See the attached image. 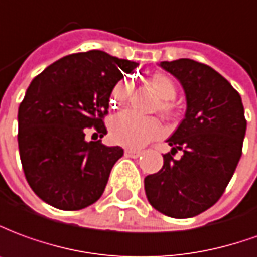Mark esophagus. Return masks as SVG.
I'll return each mask as SVG.
<instances>
[{"label": "esophagus", "mask_w": 257, "mask_h": 257, "mask_svg": "<svg viewBox=\"0 0 257 257\" xmlns=\"http://www.w3.org/2000/svg\"><path fill=\"white\" fill-rule=\"evenodd\" d=\"M124 154L125 156H128V158H138V156L143 154V152H141V151H138V149H125Z\"/></svg>", "instance_id": "esophagus-1"}]
</instances>
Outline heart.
Here are the masks:
<instances>
[{"label":"heart","instance_id":"obj_1","mask_svg":"<svg viewBox=\"0 0 257 257\" xmlns=\"http://www.w3.org/2000/svg\"><path fill=\"white\" fill-rule=\"evenodd\" d=\"M147 83L156 96L162 99L161 110L167 116L174 113L173 101L177 95V85L174 80L166 73H154L148 76ZM132 91V81L120 80L112 90V103H121ZM109 137L117 145L128 148H141L155 138L163 136V125L156 119L138 117L130 112H123L113 116L109 121Z\"/></svg>","mask_w":257,"mask_h":257}]
</instances>
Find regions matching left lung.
<instances>
[{"mask_svg": "<svg viewBox=\"0 0 257 257\" xmlns=\"http://www.w3.org/2000/svg\"><path fill=\"white\" fill-rule=\"evenodd\" d=\"M159 66L183 85L187 110L167 143L163 167L144 180L149 203L166 216L188 219L223 195L241 159L246 120L241 95L214 69L181 58ZM183 151L180 160L172 155Z\"/></svg>", "mask_w": 257, "mask_h": 257, "instance_id": "obj_1", "label": "left lung"}]
</instances>
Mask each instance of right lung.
Instances as JSON below:
<instances>
[{
	"label": "right lung",
	"instance_id": "right-lung-1",
	"mask_svg": "<svg viewBox=\"0 0 257 257\" xmlns=\"http://www.w3.org/2000/svg\"><path fill=\"white\" fill-rule=\"evenodd\" d=\"M137 66L92 50L63 56L33 79L18 110V144L27 183L45 203L80 210L101 198L123 149L87 141L85 128L106 134L112 90Z\"/></svg>",
	"mask_w": 257,
	"mask_h": 257
}]
</instances>
